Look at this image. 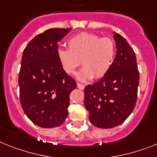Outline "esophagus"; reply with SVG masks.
<instances>
[{
	"label": "esophagus",
	"mask_w": 157,
	"mask_h": 157,
	"mask_svg": "<svg viewBox=\"0 0 157 157\" xmlns=\"http://www.w3.org/2000/svg\"><path fill=\"white\" fill-rule=\"evenodd\" d=\"M77 87H78V89H85V85H82V84H77Z\"/></svg>",
	"instance_id": "1"
}]
</instances>
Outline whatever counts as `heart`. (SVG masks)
<instances>
[{"instance_id":"b5f03b06","label":"heart","mask_w":157,"mask_h":157,"mask_svg":"<svg viewBox=\"0 0 157 157\" xmlns=\"http://www.w3.org/2000/svg\"><path fill=\"white\" fill-rule=\"evenodd\" d=\"M68 49L60 48L57 57L63 70L74 75L81 63L84 65L78 73L79 80L100 79L105 76L113 65L116 53L115 43L109 37L95 33H81L68 40Z\"/></svg>"}]
</instances>
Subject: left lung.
<instances>
[{
  "instance_id": "1",
  "label": "left lung",
  "mask_w": 157,
  "mask_h": 157,
  "mask_svg": "<svg viewBox=\"0 0 157 157\" xmlns=\"http://www.w3.org/2000/svg\"><path fill=\"white\" fill-rule=\"evenodd\" d=\"M117 54L110 70L85 88L89 121L101 128L120 125L133 111L137 100L139 71L135 52L127 40L114 32Z\"/></svg>"
}]
</instances>
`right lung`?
I'll list each match as a JSON object with an SVG mask.
<instances>
[{
	"instance_id": "add662e5",
	"label": "right lung",
	"mask_w": 157,
	"mask_h": 157,
	"mask_svg": "<svg viewBox=\"0 0 157 157\" xmlns=\"http://www.w3.org/2000/svg\"><path fill=\"white\" fill-rule=\"evenodd\" d=\"M71 29H49L24 49L18 85L20 101L29 119L41 128L62 124L68 115L69 95L76 83L63 70L58 43Z\"/></svg>"
}]
</instances>
